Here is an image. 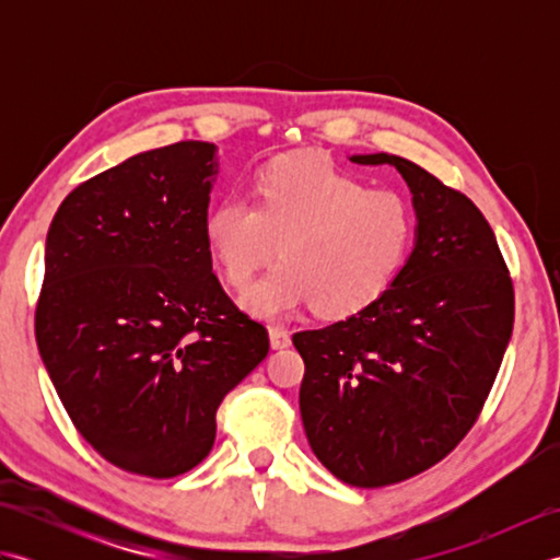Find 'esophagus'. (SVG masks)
<instances>
[{"instance_id":"1","label":"esophagus","mask_w":560,"mask_h":560,"mask_svg":"<svg viewBox=\"0 0 560 560\" xmlns=\"http://www.w3.org/2000/svg\"><path fill=\"white\" fill-rule=\"evenodd\" d=\"M269 343H271V349H287V347H291L289 329H283L279 325L269 327Z\"/></svg>"}]
</instances>
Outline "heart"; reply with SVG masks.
Wrapping results in <instances>:
<instances>
[{
    "label": "heart",
    "instance_id": "1",
    "mask_svg": "<svg viewBox=\"0 0 560 560\" xmlns=\"http://www.w3.org/2000/svg\"><path fill=\"white\" fill-rule=\"evenodd\" d=\"M413 209L389 187L315 153L267 163L255 201L229 195L207 213L211 255L233 289H243L277 255L281 265L249 287L241 303L281 317L313 303L325 319H347L377 303L399 277L413 245Z\"/></svg>",
    "mask_w": 560,
    "mask_h": 560
}]
</instances>
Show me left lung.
Instances as JSON below:
<instances>
[{
    "instance_id": "left-lung-1",
    "label": "left lung",
    "mask_w": 560,
    "mask_h": 560,
    "mask_svg": "<svg viewBox=\"0 0 560 560\" xmlns=\"http://www.w3.org/2000/svg\"><path fill=\"white\" fill-rule=\"evenodd\" d=\"M413 249L387 293L341 323L293 335L305 363L303 428L337 479L380 489L431 469L477 421L513 335L515 291L469 197L401 156Z\"/></svg>"
}]
</instances>
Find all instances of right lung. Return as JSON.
<instances>
[{"mask_svg":"<svg viewBox=\"0 0 560 560\" xmlns=\"http://www.w3.org/2000/svg\"><path fill=\"white\" fill-rule=\"evenodd\" d=\"M217 173L209 141L137 153L71 189L47 231L40 359L77 431L141 477L197 467L219 404L269 353L211 269Z\"/></svg>","mask_w":560,"mask_h":560,"instance_id":"1","label":"right lung"}]
</instances>
